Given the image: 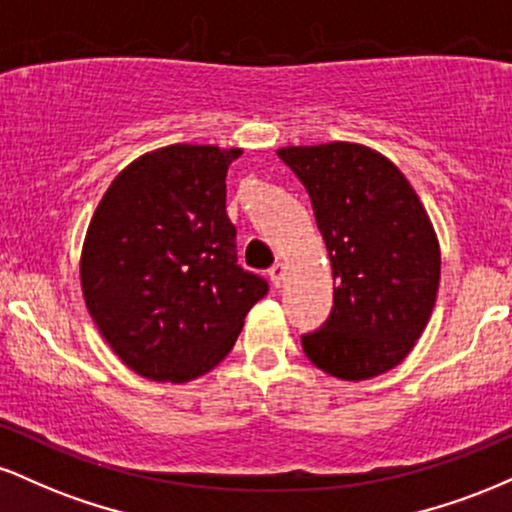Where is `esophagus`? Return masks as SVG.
I'll list each match as a JSON object with an SVG mask.
<instances>
[{"mask_svg": "<svg viewBox=\"0 0 512 512\" xmlns=\"http://www.w3.org/2000/svg\"><path fill=\"white\" fill-rule=\"evenodd\" d=\"M269 279H272V284L276 286V289H279L281 284H284V279H286V264L284 262H276L272 269H269Z\"/></svg>", "mask_w": 512, "mask_h": 512, "instance_id": "34e87169", "label": "esophagus"}]
</instances>
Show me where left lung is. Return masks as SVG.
Returning a JSON list of instances; mask_svg holds the SVG:
<instances>
[{
	"label": "left lung",
	"instance_id": "1",
	"mask_svg": "<svg viewBox=\"0 0 512 512\" xmlns=\"http://www.w3.org/2000/svg\"><path fill=\"white\" fill-rule=\"evenodd\" d=\"M308 190L332 262L334 305L303 351L339 380L399 366L426 330L440 281V245L424 204L390 158L363 144L276 151Z\"/></svg>",
	"mask_w": 512,
	"mask_h": 512
}]
</instances>
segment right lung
<instances>
[{
  "label": "right lung",
  "instance_id": "add662e5",
  "mask_svg": "<svg viewBox=\"0 0 512 512\" xmlns=\"http://www.w3.org/2000/svg\"><path fill=\"white\" fill-rule=\"evenodd\" d=\"M240 149L173 144L110 182L81 250V291L122 363L158 383L219 366L267 293L238 267L226 173Z\"/></svg>",
  "mask_w": 512,
  "mask_h": 512
}]
</instances>
